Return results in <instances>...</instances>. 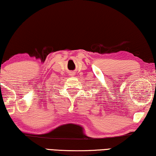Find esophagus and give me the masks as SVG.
Masks as SVG:
<instances>
[{"instance_id":"obj_1","label":"esophagus","mask_w":156,"mask_h":156,"mask_svg":"<svg viewBox=\"0 0 156 156\" xmlns=\"http://www.w3.org/2000/svg\"><path fill=\"white\" fill-rule=\"evenodd\" d=\"M69 73H70V76H73L74 75H76V73L74 71H71V72H69Z\"/></svg>"}]
</instances>
